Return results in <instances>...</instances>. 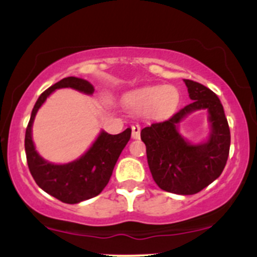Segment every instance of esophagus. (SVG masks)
Segmentation results:
<instances>
[{"label":"esophagus","mask_w":257,"mask_h":257,"mask_svg":"<svg viewBox=\"0 0 257 257\" xmlns=\"http://www.w3.org/2000/svg\"><path fill=\"white\" fill-rule=\"evenodd\" d=\"M141 137V126L138 124L132 126V138L133 139H138Z\"/></svg>","instance_id":"obj_1"}]
</instances>
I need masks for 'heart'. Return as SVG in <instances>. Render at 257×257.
<instances>
[{
	"mask_svg": "<svg viewBox=\"0 0 257 257\" xmlns=\"http://www.w3.org/2000/svg\"><path fill=\"white\" fill-rule=\"evenodd\" d=\"M179 94L172 85H149L133 90L125 97V104L136 112L150 109L154 115L162 116L177 107Z\"/></svg>",
	"mask_w": 257,
	"mask_h": 257,
	"instance_id": "1",
	"label": "heart"
}]
</instances>
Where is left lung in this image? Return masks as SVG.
Here are the masks:
<instances>
[{"label":"left lung","instance_id":"obj_1","mask_svg":"<svg viewBox=\"0 0 257 257\" xmlns=\"http://www.w3.org/2000/svg\"><path fill=\"white\" fill-rule=\"evenodd\" d=\"M193 102L169 119L144 126L141 138L147 147L148 165L160 189L193 195L221 175L230 150V129L217 95L205 85L184 79ZM206 109L210 136L203 145H191L180 136L178 123L188 113Z\"/></svg>","mask_w":257,"mask_h":257}]
</instances>
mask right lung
I'll return each instance as SVG.
<instances>
[{
  "label": "right lung",
  "mask_w": 257,
  "mask_h": 257,
  "mask_svg": "<svg viewBox=\"0 0 257 257\" xmlns=\"http://www.w3.org/2000/svg\"><path fill=\"white\" fill-rule=\"evenodd\" d=\"M58 88H73L85 94L94 92L89 82L77 77H67L46 89L36 102L26 129V157L31 174L42 190L62 203L77 204L102 193L112 177L114 165L121 150L131 139L132 129L126 128L123 133L115 136L100 132L89 150L79 159L68 164L57 165L47 162L36 152L32 142V124L41 105Z\"/></svg>",
  "instance_id": "obj_1"
}]
</instances>
